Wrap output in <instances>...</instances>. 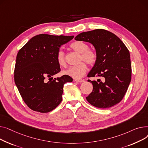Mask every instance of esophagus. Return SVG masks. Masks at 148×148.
I'll return each instance as SVG.
<instances>
[{
  "instance_id": "34e87169",
  "label": "esophagus",
  "mask_w": 148,
  "mask_h": 148,
  "mask_svg": "<svg viewBox=\"0 0 148 148\" xmlns=\"http://www.w3.org/2000/svg\"><path fill=\"white\" fill-rule=\"evenodd\" d=\"M75 81L77 82V83H82V82H84L85 81L84 79H75Z\"/></svg>"
}]
</instances>
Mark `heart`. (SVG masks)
Masks as SVG:
<instances>
[{
  "mask_svg": "<svg viewBox=\"0 0 148 148\" xmlns=\"http://www.w3.org/2000/svg\"><path fill=\"white\" fill-rule=\"evenodd\" d=\"M71 47L77 53L81 54V60H83L88 64L92 65L96 62V53L93 49H90L86 43L80 40L75 41L71 43ZM56 60L60 67H65L66 66L64 53L62 50L58 51ZM86 71V65L85 63L81 62L76 66L69 67L63 73L75 79H79L85 75Z\"/></svg>",
  "mask_w": 148,
  "mask_h": 148,
  "instance_id": "obj_1",
  "label": "heart"
}]
</instances>
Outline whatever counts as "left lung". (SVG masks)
I'll return each instance as SVG.
<instances>
[{"instance_id": "8db88e82", "label": "left lung", "mask_w": 148, "mask_h": 148, "mask_svg": "<svg viewBox=\"0 0 148 148\" xmlns=\"http://www.w3.org/2000/svg\"><path fill=\"white\" fill-rule=\"evenodd\" d=\"M75 39L91 43L96 52V62L88 77H104L103 82L88 80L93 90L86 100L91 105L101 109L116 105L123 99L131 82L128 49L115 34L104 29L82 32Z\"/></svg>"}]
</instances>
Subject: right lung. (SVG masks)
Listing matches in <instances>:
<instances>
[{"mask_svg": "<svg viewBox=\"0 0 148 148\" xmlns=\"http://www.w3.org/2000/svg\"><path fill=\"white\" fill-rule=\"evenodd\" d=\"M73 36L40 34L30 39L16 56L14 81L22 99L32 110L47 113L62 101L65 83L72 82L68 75L53 77L60 72L56 57L60 47Z\"/></svg>", "mask_w": 148, "mask_h": 148, "instance_id": "add662e5", "label": "right lung"}]
</instances>
